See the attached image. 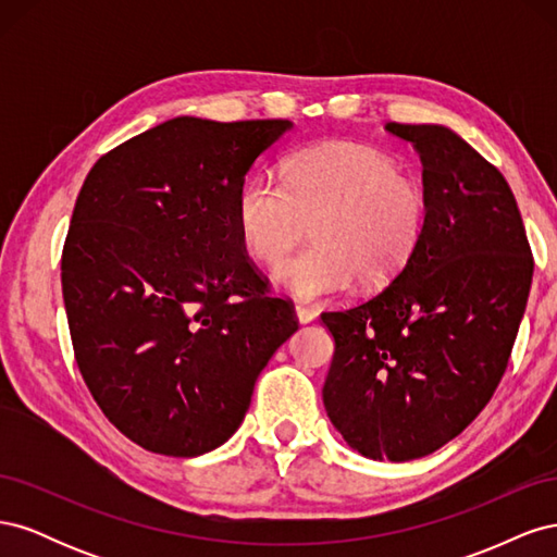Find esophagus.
Listing matches in <instances>:
<instances>
[{"label": "esophagus", "instance_id": "esophagus-1", "mask_svg": "<svg viewBox=\"0 0 557 557\" xmlns=\"http://www.w3.org/2000/svg\"><path fill=\"white\" fill-rule=\"evenodd\" d=\"M295 315H297L299 323H311V320L318 315V311L311 309V307H305V305H297Z\"/></svg>", "mask_w": 557, "mask_h": 557}]
</instances>
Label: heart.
<instances>
[{
  "instance_id": "obj_1",
  "label": "heart",
  "mask_w": 557,
  "mask_h": 557,
  "mask_svg": "<svg viewBox=\"0 0 557 557\" xmlns=\"http://www.w3.org/2000/svg\"><path fill=\"white\" fill-rule=\"evenodd\" d=\"M428 193L391 158L360 144L332 141L299 150L283 183L252 176L237 199L244 244L264 264L285 258L311 223L313 242L276 269L305 299L383 288L413 260L428 230Z\"/></svg>"
}]
</instances>
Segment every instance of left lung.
<instances>
[{"instance_id":"left-lung-1","label":"left lung","mask_w":557,"mask_h":557,"mask_svg":"<svg viewBox=\"0 0 557 557\" xmlns=\"http://www.w3.org/2000/svg\"><path fill=\"white\" fill-rule=\"evenodd\" d=\"M423 162L428 230L372 299L325 311V411L364 458L407 462L458 436L509 364L532 252L507 178L444 125L387 123Z\"/></svg>"}]
</instances>
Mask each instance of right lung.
<instances>
[{
	"label": "right lung",
	"instance_id": "1",
	"mask_svg": "<svg viewBox=\"0 0 557 557\" xmlns=\"http://www.w3.org/2000/svg\"><path fill=\"white\" fill-rule=\"evenodd\" d=\"M290 121L172 117L99 158L62 250L81 376L150 453L225 444L274 350L297 330L244 252L246 174Z\"/></svg>",
	"mask_w": 557,
	"mask_h": 557
}]
</instances>
